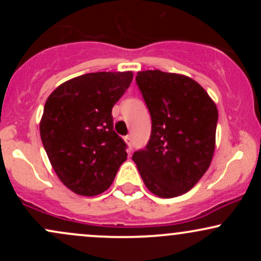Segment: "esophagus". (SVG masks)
<instances>
[{
	"label": "esophagus",
	"instance_id": "esophagus-1",
	"mask_svg": "<svg viewBox=\"0 0 261 261\" xmlns=\"http://www.w3.org/2000/svg\"><path fill=\"white\" fill-rule=\"evenodd\" d=\"M125 141H126L128 147L133 148V137H131V135H127V136L125 137Z\"/></svg>",
	"mask_w": 261,
	"mask_h": 261
}]
</instances>
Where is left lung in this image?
Here are the masks:
<instances>
[{"label": "left lung", "instance_id": "8db88e82", "mask_svg": "<svg viewBox=\"0 0 261 261\" xmlns=\"http://www.w3.org/2000/svg\"><path fill=\"white\" fill-rule=\"evenodd\" d=\"M136 83L151 114V136L133 154L147 189L161 197L188 193L208 169L218 112L199 83L187 76L148 70Z\"/></svg>", "mask_w": 261, "mask_h": 261}]
</instances>
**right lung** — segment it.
Instances as JSON below:
<instances>
[{
  "mask_svg": "<svg viewBox=\"0 0 261 261\" xmlns=\"http://www.w3.org/2000/svg\"><path fill=\"white\" fill-rule=\"evenodd\" d=\"M133 81V72H93L62 83L46 99L40 137L59 179L73 193L106 191L127 157L114 131L112 109Z\"/></svg>",
  "mask_w": 261,
  "mask_h": 261,
  "instance_id": "add662e5",
  "label": "right lung"
}]
</instances>
